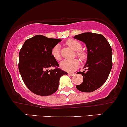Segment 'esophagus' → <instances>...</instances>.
Masks as SVG:
<instances>
[{"label":"esophagus","instance_id":"1","mask_svg":"<svg viewBox=\"0 0 127 127\" xmlns=\"http://www.w3.org/2000/svg\"><path fill=\"white\" fill-rule=\"evenodd\" d=\"M74 74H75L74 73H72V72H69V73H68V75H69V76H73Z\"/></svg>","mask_w":127,"mask_h":127}]
</instances>
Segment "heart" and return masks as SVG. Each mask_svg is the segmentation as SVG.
I'll return each mask as SVG.
<instances>
[{
    "label": "heart",
    "instance_id": "b5f03b06",
    "mask_svg": "<svg viewBox=\"0 0 127 127\" xmlns=\"http://www.w3.org/2000/svg\"><path fill=\"white\" fill-rule=\"evenodd\" d=\"M66 44L72 49L76 50V55L81 60H84L86 58V54L85 52L80 50L81 49V44L77 40L70 39L66 41ZM52 55L56 60L59 61L61 59L60 54V46L59 45H55L51 50ZM80 65L79 60L77 59L65 60L61 61L60 63V67L64 70L67 72H73Z\"/></svg>",
    "mask_w": 127,
    "mask_h": 127
}]
</instances>
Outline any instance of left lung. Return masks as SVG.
Masks as SVG:
<instances>
[{
	"mask_svg": "<svg viewBox=\"0 0 127 127\" xmlns=\"http://www.w3.org/2000/svg\"><path fill=\"white\" fill-rule=\"evenodd\" d=\"M74 38L85 42L88 49L86 69L78 72L83 75V81L76 88L81 92H93L105 83L111 70V47L106 38L98 33H83L75 35Z\"/></svg>",
	"mask_w": 127,
	"mask_h": 127,
	"instance_id": "1",
	"label": "left lung"
}]
</instances>
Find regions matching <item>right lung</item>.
I'll use <instances>...</instances> for the list:
<instances>
[{
    "label": "right lung",
    "mask_w": 127,
    "mask_h": 127,
    "mask_svg": "<svg viewBox=\"0 0 127 127\" xmlns=\"http://www.w3.org/2000/svg\"><path fill=\"white\" fill-rule=\"evenodd\" d=\"M61 40L36 35L25 41L19 54V70L25 86L38 95L47 96L55 93L60 78L67 73L58 68L51 50ZM50 67H54L49 69Z\"/></svg>",
    "instance_id": "right-lung-1"
}]
</instances>
